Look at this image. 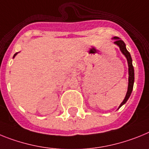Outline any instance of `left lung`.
<instances>
[{
	"mask_svg": "<svg viewBox=\"0 0 149 149\" xmlns=\"http://www.w3.org/2000/svg\"><path fill=\"white\" fill-rule=\"evenodd\" d=\"M113 39H115V43L116 45L119 46L120 49H121V52L125 55V56L127 58V63H128V73H129V82H128V88H127V92L126 96H125V100H123L122 103H121L119 108L122 105H124L125 103L127 102V100H128V98L130 97V94H131L132 91H133V87H134V67H133V64H132V58L131 56H130V54L126 49V46H125V43L124 42V41L121 40V39L118 38L117 37H115Z\"/></svg>",
	"mask_w": 149,
	"mask_h": 149,
	"instance_id": "obj_1",
	"label": "left lung"
}]
</instances>
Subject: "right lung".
<instances>
[{
    "instance_id": "1",
    "label": "right lung",
    "mask_w": 149,
    "mask_h": 149,
    "mask_svg": "<svg viewBox=\"0 0 149 149\" xmlns=\"http://www.w3.org/2000/svg\"><path fill=\"white\" fill-rule=\"evenodd\" d=\"M16 54H17V53H15V55H14V56H13V57H15V55H16Z\"/></svg>"
}]
</instances>
